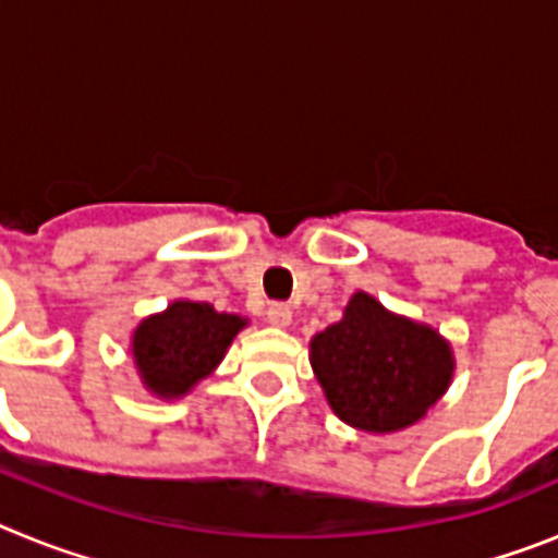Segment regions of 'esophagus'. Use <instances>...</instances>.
<instances>
[{
    "instance_id": "esophagus-1",
    "label": "esophagus",
    "mask_w": 558,
    "mask_h": 558,
    "mask_svg": "<svg viewBox=\"0 0 558 558\" xmlns=\"http://www.w3.org/2000/svg\"><path fill=\"white\" fill-rule=\"evenodd\" d=\"M268 322L274 324V327H290V322H293V310H290V304H284V302L270 304Z\"/></svg>"
}]
</instances>
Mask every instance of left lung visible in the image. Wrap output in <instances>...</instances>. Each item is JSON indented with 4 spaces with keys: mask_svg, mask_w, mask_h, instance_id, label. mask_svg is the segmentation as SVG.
Returning <instances> with one entry per match:
<instances>
[{
    "mask_svg": "<svg viewBox=\"0 0 558 558\" xmlns=\"http://www.w3.org/2000/svg\"><path fill=\"white\" fill-rule=\"evenodd\" d=\"M313 372L347 425L391 433L413 425L447 391L452 352L430 327L354 293L343 322L313 338Z\"/></svg>",
    "mask_w": 558,
    "mask_h": 558,
    "instance_id": "left-lung-1",
    "label": "left lung"
}]
</instances>
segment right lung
<instances>
[{"label": "right lung", "mask_w": 558, "mask_h": 558, "mask_svg": "<svg viewBox=\"0 0 558 558\" xmlns=\"http://www.w3.org/2000/svg\"><path fill=\"white\" fill-rule=\"evenodd\" d=\"M243 327L240 315L218 313L206 302H175L142 322L133 335V357L150 391L181 397L218 366Z\"/></svg>", "instance_id": "obj_1"}]
</instances>
